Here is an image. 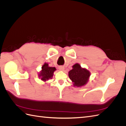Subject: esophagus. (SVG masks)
I'll return each mask as SVG.
<instances>
[{
  "label": "esophagus",
  "mask_w": 126,
  "mask_h": 126,
  "mask_svg": "<svg viewBox=\"0 0 126 126\" xmlns=\"http://www.w3.org/2000/svg\"><path fill=\"white\" fill-rule=\"evenodd\" d=\"M64 68L63 66H59V69L60 70L63 71V70H64Z\"/></svg>",
  "instance_id": "34e87169"
}]
</instances>
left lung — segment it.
<instances>
[{"label":"left lung","mask_w":126,"mask_h":126,"mask_svg":"<svg viewBox=\"0 0 126 126\" xmlns=\"http://www.w3.org/2000/svg\"><path fill=\"white\" fill-rule=\"evenodd\" d=\"M72 69L68 72V76L74 86L81 87L87 84L90 76V71L82 68L78 63L72 66Z\"/></svg>","instance_id":"left-lung-1"}]
</instances>
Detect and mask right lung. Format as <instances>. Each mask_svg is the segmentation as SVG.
<instances>
[{
    "label": "right lung",
    "instance_id": "obj_1",
    "mask_svg": "<svg viewBox=\"0 0 126 126\" xmlns=\"http://www.w3.org/2000/svg\"><path fill=\"white\" fill-rule=\"evenodd\" d=\"M56 70L55 67H49L48 63H45L41 67V70L39 72V78L44 82L48 81L52 78Z\"/></svg>",
    "mask_w": 126,
    "mask_h": 126
}]
</instances>
